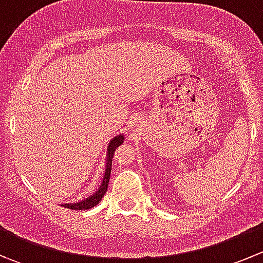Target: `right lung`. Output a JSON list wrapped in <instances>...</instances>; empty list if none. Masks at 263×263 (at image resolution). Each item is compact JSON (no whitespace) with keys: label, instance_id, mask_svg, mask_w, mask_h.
Returning <instances> with one entry per match:
<instances>
[{"label":"right lung","instance_id":"right-lung-1","mask_svg":"<svg viewBox=\"0 0 263 263\" xmlns=\"http://www.w3.org/2000/svg\"><path fill=\"white\" fill-rule=\"evenodd\" d=\"M123 135H118L115 139H112V141L108 145L107 150V161H105V171H104V177H103V181L100 187L98 188V191L95 193H92L91 196H89L85 200L80 201V202L76 203H65L62 205L63 208L71 209V210H87V209H91L94 206H97L99 203V201L104 197L105 192L108 190V183H109V177H110V171H112V159L113 154H115L116 148L119 146V145L123 144Z\"/></svg>","mask_w":263,"mask_h":263}]
</instances>
